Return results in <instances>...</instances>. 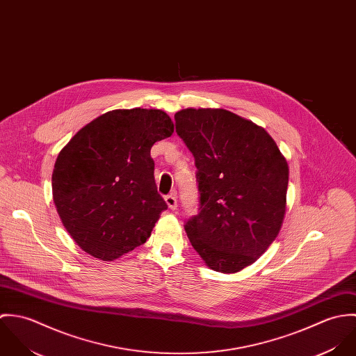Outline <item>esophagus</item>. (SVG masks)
I'll use <instances>...</instances> for the list:
<instances>
[{
  "label": "esophagus",
  "instance_id": "34e87169",
  "mask_svg": "<svg viewBox=\"0 0 356 356\" xmlns=\"http://www.w3.org/2000/svg\"><path fill=\"white\" fill-rule=\"evenodd\" d=\"M164 200H165V203L167 205L171 208V209H177V197L174 196V195H168V196H165L164 197Z\"/></svg>",
  "mask_w": 356,
  "mask_h": 356
}]
</instances>
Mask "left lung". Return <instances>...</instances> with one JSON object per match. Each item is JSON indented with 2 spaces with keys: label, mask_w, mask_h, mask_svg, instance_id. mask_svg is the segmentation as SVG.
<instances>
[{
  "label": "left lung",
  "mask_w": 356,
  "mask_h": 356,
  "mask_svg": "<svg viewBox=\"0 0 356 356\" xmlns=\"http://www.w3.org/2000/svg\"><path fill=\"white\" fill-rule=\"evenodd\" d=\"M175 124L195 156L200 192V212L185 225L188 238L211 270L237 273L281 230L286 159L263 127L226 109H181Z\"/></svg>",
  "instance_id": "8db88e82"
}]
</instances>
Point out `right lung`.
Here are the masks:
<instances>
[{"label": "right lung", "instance_id": "add662e5", "mask_svg": "<svg viewBox=\"0 0 356 356\" xmlns=\"http://www.w3.org/2000/svg\"><path fill=\"white\" fill-rule=\"evenodd\" d=\"M174 133L160 109H113L82 127L60 151L53 202L86 254L115 260L144 244L167 204L157 193L151 148Z\"/></svg>", "mask_w": 356, "mask_h": 356}]
</instances>
